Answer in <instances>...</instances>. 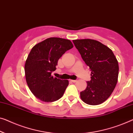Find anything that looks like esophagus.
<instances>
[{
  "label": "esophagus",
  "mask_w": 133,
  "mask_h": 133,
  "mask_svg": "<svg viewBox=\"0 0 133 133\" xmlns=\"http://www.w3.org/2000/svg\"><path fill=\"white\" fill-rule=\"evenodd\" d=\"M70 81H71V82H72L73 83H75L77 82V80H70Z\"/></svg>",
  "instance_id": "esophagus-1"
}]
</instances>
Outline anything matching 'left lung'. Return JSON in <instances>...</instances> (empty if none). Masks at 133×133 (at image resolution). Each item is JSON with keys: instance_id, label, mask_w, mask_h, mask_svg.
<instances>
[{"instance_id": "8db88e82", "label": "left lung", "mask_w": 133, "mask_h": 133, "mask_svg": "<svg viewBox=\"0 0 133 133\" xmlns=\"http://www.w3.org/2000/svg\"><path fill=\"white\" fill-rule=\"evenodd\" d=\"M73 42L91 71V81H87L86 89L81 92V98L90 105L102 103L109 97L117 84V59L109 48L97 41L76 39Z\"/></svg>"}]
</instances>
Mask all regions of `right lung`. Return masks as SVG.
<instances>
[{"label": "right lung", "instance_id": "1", "mask_svg": "<svg viewBox=\"0 0 133 133\" xmlns=\"http://www.w3.org/2000/svg\"><path fill=\"white\" fill-rule=\"evenodd\" d=\"M72 42L60 37H49L32 48L25 61V79L30 90L37 98L45 102L58 100L63 96L68 80L54 78L59 58L72 48Z\"/></svg>", "mask_w": 133, "mask_h": 133}]
</instances>
